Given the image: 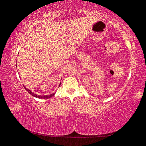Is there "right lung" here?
<instances>
[{"instance_id":"1","label":"right lung","mask_w":146,"mask_h":146,"mask_svg":"<svg viewBox=\"0 0 146 146\" xmlns=\"http://www.w3.org/2000/svg\"><path fill=\"white\" fill-rule=\"evenodd\" d=\"M60 85H61V83H60ZM24 88L26 89V90L31 94V95H32L33 96L35 97V98H40V99H48V98H52V97L54 95V93H53L52 94H50V95H48V96H38V95H35V94H33L31 91L29 90V89H27V88H26L25 87H24Z\"/></svg>"}]
</instances>
